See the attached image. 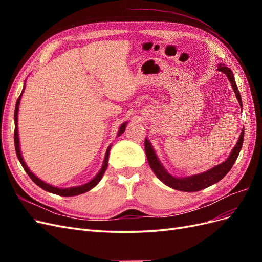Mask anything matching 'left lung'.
<instances>
[{
  "instance_id": "left-lung-1",
  "label": "left lung",
  "mask_w": 262,
  "mask_h": 262,
  "mask_svg": "<svg viewBox=\"0 0 262 262\" xmlns=\"http://www.w3.org/2000/svg\"><path fill=\"white\" fill-rule=\"evenodd\" d=\"M217 71H221V72L225 73L226 76L228 77V80H229V82H231L232 87L234 89V92L236 94V97H237V99H238V102L242 107L243 104H242L241 94H239V91H238V89H237V85L235 83L233 72L227 67H225L223 64H220L217 67ZM243 142H244V130L242 131L238 142H237V144L233 148L231 155H229V157L224 163L215 166V167L211 168L208 171L199 173V175L186 177V178H175L171 175H169V173L164 169L160 161H158V158L156 157V155L154 153V149L147 139H145L144 147H145V153H146L148 164L158 179H160L162 182H164L166 186H168L172 189L179 190V191L193 192V191H199V190H202L204 188H208L214 184H216V182H219L221 179H223L225 177L226 173L233 167L234 163L236 162L237 157H238V155H239V152H241L242 146H243Z\"/></svg>"
}]
</instances>
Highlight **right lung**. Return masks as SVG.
I'll return each mask as SVG.
<instances>
[{
	"label": "right lung",
	"mask_w": 262,
	"mask_h": 262,
	"mask_svg": "<svg viewBox=\"0 0 262 262\" xmlns=\"http://www.w3.org/2000/svg\"><path fill=\"white\" fill-rule=\"evenodd\" d=\"M25 89V87H24ZM24 89H23V92H24ZM23 92L21 94L19 95V97L16 101V107H15V113H14V120H15V131H14V143H15V150H16V154H17V157L18 160L23 166V168L25 169V171L28 173V176L31 178V180H33L35 184L37 186H39L40 188H42L43 190H46V191L48 192H51V193H54V194H59V195H63V196H72V195H77V194H82L86 191H89V190L93 189L95 186H96L98 182L100 181V179L102 178V176H104V173L108 167V156H109V150H110V146L108 147L107 152H106V155H105V161H104V164H102V167L100 169V171L97 173L96 177H95L93 180H91L89 184L86 185H83V186H80V187H72V188H67V189H60V188H57V187H53V186H50L48 184H46V182H43L42 180H40L39 178H37L33 172H31L28 167L26 166L25 162L23 161V157H21V154H20V149H19V140H18V130H17V114H18V107H19V100L21 98V95H23ZM125 130V123L121 124L120 129H119L118 131V137H120L121 134L124 132Z\"/></svg>",
	"instance_id": "1"
}]
</instances>
